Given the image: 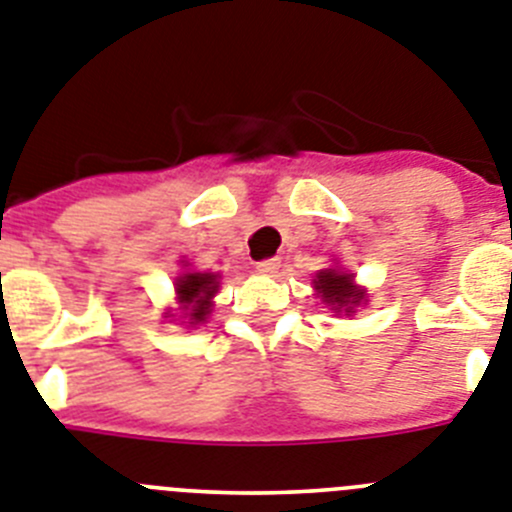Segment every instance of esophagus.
<instances>
[{"instance_id": "1", "label": "esophagus", "mask_w": 512, "mask_h": 512, "mask_svg": "<svg viewBox=\"0 0 512 512\" xmlns=\"http://www.w3.org/2000/svg\"><path fill=\"white\" fill-rule=\"evenodd\" d=\"M255 268H257V273H262V275H273V273H278V268H281V262L275 260V257H268V260L257 262Z\"/></svg>"}]
</instances>
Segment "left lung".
I'll return each instance as SVG.
<instances>
[{
	"mask_svg": "<svg viewBox=\"0 0 512 512\" xmlns=\"http://www.w3.org/2000/svg\"><path fill=\"white\" fill-rule=\"evenodd\" d=\"M314 291L319 299L327 306H332L335 314H353L355 306H361L366 301V291L361 286H355V275L345 273V270L327 268L319 270L314 278Z\"/></svg>",
	"mask_w": 512,
	"mask_h": 512,
	"instance_id": "1",
	"label": "left lung"
}]
</instances>
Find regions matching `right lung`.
Returning a JSON list of instances; mask_svg holds the SVG:
<instances>
[{
    "label": "right lung",
    "mask_w": 512,
    "mask_h": 512,
    "mask_svg": "<svg viewBox=\"0 0 512 512\" xmlns=\"http://www.w3.org/2000/svg\"><path fill=\"white\" fill-rule=\"evenodd\" d=\"M219 291V275L216 273H182L177 275L175 293L180 306L185 309L188 324H201L211 314L213 296Z\"/></svg>",
    "instance_id": "obj_1"
}]
</instances>
